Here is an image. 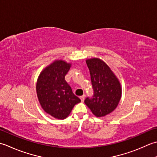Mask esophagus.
Segmentation results:
<instances>
[{"label": "esophagus", "instance_id": "obj_1", "mask_svg": "<svg viewBox=\"0 0 157 157\" xmlns=\"http://www.w3.org/2000/svg\"><path fill=\"white\" fill-rule=\"evenodd\" d=\"M85 95H81V96L80 97V99H81V101H84V100H85Z\"/></svg>", "mask_w": 157, "mask_h": 157}]
</instances>
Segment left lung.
I'll return each instance as SVG.
<instances>
[{"instance_id":"left-lung-1","label":"left lung","mask_w":157,"mask_h":157,"mask_svg":"<svg viewBox=\"0 0 157 157\" xmlns=\"http://www.w3.org/2000/svg\"><path fill=\"white\" fill-rule=\"evenodd\" d=\"M91 76L94 95L85 103L94 115L104 117L117 108L121 97L119 81L103 61L93 58L86 61Z\"/></svg>"}]
</instances>
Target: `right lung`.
I'll use <instances>...</instances> for the list:
<instances>
[{
	"label": "right lung",
	"mask_w": 157,
	"mask_h": 157,
	"mask_svg": "<svg viewBox=\"0 0 157 157\" xmlns=\"http://www.w3.org/2000/svg\"><path fill=\"white\" fill-rule=\"evenodd\" d=\"M70 68V63L55 61L40 73L36 83L41 106L47 113L58 119H66L75 105L81 102L65 81Z\"/></svg>",
	"instance_id": "right-lung-1"
}]
</instances>
